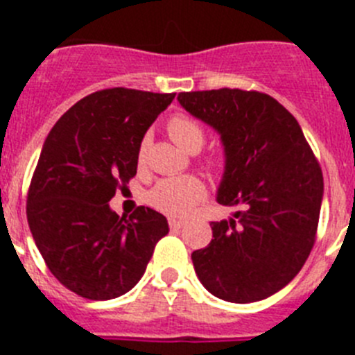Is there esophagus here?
Returning a JSON list of instances; mask_svg holds the SVG:
<instances>
[{
  "mask_svg": "<svg viewBox=\"0 0 355 355\" xmlns=\"http://www.w3.org/2000/svg\"><path fill=\"white\" fill-rule=\"evenodd\" d=\"M184 224H187V222L180 220V218H168V225H171V229H181Z\"/></svg>",
  "mask_w": 355,
  "mask_h": 355,
  "instance_id": "esophagus-1",
  "label": "esophagus"
}]
</instances>
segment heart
<instances>
[{
    "mask_svg": "<svg viewBox=\"0 0 355 355\" xmlns=\"http://www.w3.org/2000/svg\"><path fill=\"white\" fill-rule=\"evenodd\" d=\"M167 131L184 150H199L205 144V131L193 119L184 115H175L167 122ZM146 158V144L139 150V163L142 165ZM206 197L205 183L197 175H178L158 181L149 192V202L158 211L172 216H184L196 208L197 202Z\"/></svg>",
    "mask_w": 355,
    "mask_h": 355,
    "instance_id": "b5f03b06",
    "label": "heart"
}]
</instances>
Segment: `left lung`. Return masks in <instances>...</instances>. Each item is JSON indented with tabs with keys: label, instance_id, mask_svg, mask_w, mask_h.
Wrapping results in <instances>:
<instances>
[{
	"label": "left lung",
	"instance_id": "1",
	"mask_svg": "<svg viewBox=\"0 0 355 355\" xmlns=\"http://www.w3.org/2000/svg\"><path fill=\"white\" fill-rule=\"evenodd\" d=\"M180 105L220 135L225 167L216 200L236 206L211 222L213 240L193 250L202 286L234 304L283 290L315 245L324 175L299 122L268 94L181 92Z\"/></svg>",
	"mask_w": 355,
	"mask_h": 355
}]
</instances>
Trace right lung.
Returning <instances> with one entry per match:
<instances>
[{
    "label": "right lung",
    "mask_w": 355,
    "mask_h": 355,
    "mask_svg": "<svg viewBox=\"0 0 355 355\" xmlns=\"http://www.w3.org/2000/svg\"><path fill=\"white\" fill-rule=\"evenodd\" d=\"M175 94L106 89L69 108L40 150L26 216L44 261L65 288L110 300L139 283L167 218L139 206L119 216L110 200L137 174L144 135Z\"/></svg>",
    "instance_id": "obj_1"
}]
</instances>
